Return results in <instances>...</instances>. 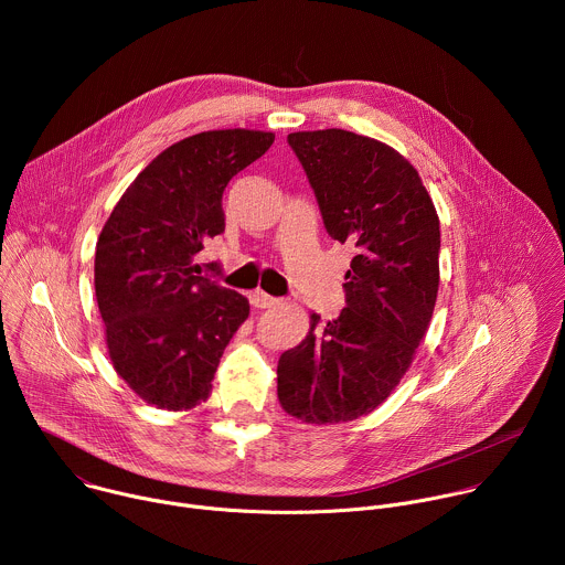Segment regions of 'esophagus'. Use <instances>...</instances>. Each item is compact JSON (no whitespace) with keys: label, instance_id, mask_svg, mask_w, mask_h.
I'll use <instances>...</instances> for the list:
<instances>
[{"label":"esophagus","instance_id":"esophagus-1","mask_svg":"<svg viewBox=\"0 0 565 565\" xmlns=\"http://www.w3.org/2000/svg\"><path fill=\"white\" fill-rule=\"evenodd\" d=\"M277 301H279L277 297H273V295H268V292H264V290H255V292L250 295V303H253L255 308H273Z\"/></svg>","mask_w":565,"mask_h":565}]
</instances>
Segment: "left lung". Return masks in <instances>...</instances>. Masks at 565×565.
Returning <instances> with one entry per match:
<instances>
[{
    "label": "left lung",
    "mask_w": 565,
    "mask_h": 565,
    "mask_svg": "<svg viewBox=\"0 0 565 565\" xmlns=\"http://www.w3.org/2000/svg\"><path fill=\"white\" fill-rule=\"evenodd\" d=\"M327 232L358 255L347 308L281 353L277 395L308 425L371 414L407 373L438 295L440 221L418 172L388 145L344 131L288 134Z\"/></svg>",
    "instance_id": "1"
}]
</instances>
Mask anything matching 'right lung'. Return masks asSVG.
<instances>
[{"instance_id":"add662e5","label":"right lung","mask_w":565,"mask_h":565,"mask_svg":"<svg viewBox=\"0 0 565 565\" xmlns=\"http://www.w3.org/2000/svg\"><path fill=\"white\" fill-rule=\"evenodd\" d=\"M273 142L270 131L218 129L168 147L100 232L96 299L109 358L147 405L188 412L203 402L227 342L250 315L248 299L203 277L194 257L225 230L230 179Z\"/></svg>"}]
</instances>
